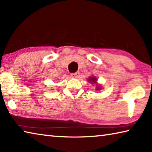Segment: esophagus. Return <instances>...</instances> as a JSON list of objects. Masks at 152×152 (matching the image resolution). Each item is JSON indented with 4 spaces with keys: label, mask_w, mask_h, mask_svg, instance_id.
<instances>
[{
    "label": "esophagus",
    "mask_w": 152,
    "mask_h": 152,
    "mask_svg": "<svg viewBox=\"0 0 152 152\" xmlns=\"http://www.w3.org/2000/svg\"><path fill=\"white\" fill-rule=\"evenodd\" d=\"M71 77L72 78H78L79 76H80V72H74V73H72L71 74Z\"/></svg>",
    "instance_id": "obj_1"
}]
</instances>
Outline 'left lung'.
<instances>
[{
  "mask_svg": "<svg viewBox=\"0 0 152 152\" xmlns=\"http://www.w3.org/2000/svg\"><path fill=\"white\" fill-rule=\"evenodd\" d=\"M88 80H89V82H92V83H95V82H96V78H94V77H90ZM96 90H98V91L100 90V86H97Z\"/></svg>",
  "mask_w": 152,
  "mask_h": 152,
  "instance_id": "left-lung-1",
  "label": "left lung"
}]
</instances>
